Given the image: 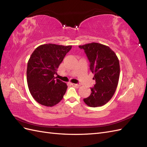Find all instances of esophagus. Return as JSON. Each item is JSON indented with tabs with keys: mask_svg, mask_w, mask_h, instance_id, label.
Returning a JSON list of instances; mask_svg holds the SVG:
<instances>
[{
	"mask_svg": "<svg viewBox=\"0 0 147 147\" xmlns=\"http://www.w3.org/2000/svg\"><path fill=\"white\" fill-rule=\"evenodd\" d=\"M71 84H72V86H74V87H75V88H79V87H80V85H79V84H78L72 83Z\"/></svg>",
	"mask_w": 147,
	"mask_h": 147,
	"instance_id": "obj_1",
	"label": "esophagus"
}]
</instances>
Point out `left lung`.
<instances>
[{"mask_svg": "<svg viewBox=\"0 0 147 147\" xmlns=\"http://www.w3.org/2000/svg\"><path fill=\"white\" fill-rule=\"evenodd\" d=\"M79 48L85 52L96 81L90 96L83 101L91 107L104 105L113 97L118 86L120 72L118 57L109 47L99 43H88Z\"/></svg>", "mask_w": 147, "mask_h": 147, "instance_id": "left-lung-1", "label": "left lung"}]
</instances>
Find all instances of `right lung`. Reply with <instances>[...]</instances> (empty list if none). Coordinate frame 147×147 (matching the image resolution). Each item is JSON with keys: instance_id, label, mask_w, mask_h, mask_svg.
Masks as SVG:
<instances>
[{"instance_id": "1", "label": "right lung", "mask_w": 147, "mask_h": 147, "mask_svg": "<svg viewBox=\"0 0 147 147\" xmlns=\"http://www.w3.org/2000/svg\"><path fill=\"white\" fill-rule=\"evenodd\" d=\"M72 45L48 43L33 51L28 63L27 82L29 91L38 103L53 107L63 99L67 84L56 79L57 69Z\"/></svg>"}]
</instances>
